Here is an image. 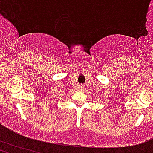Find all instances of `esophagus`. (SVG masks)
<instances>
[{"mask_svg":"<svg viewBox=\"0 0 153 153\" xmlns=\"http://www.w3.org/2000/svg\"><path fill=\"white\" fill-rule=\"evenodd\" d=\"M84 86H80V89H81V90H84Z\"/></svg>","mask_w":153,"mask_h":153,"instance_id":"34e87169","label":"esophagus"}]
</instances>
